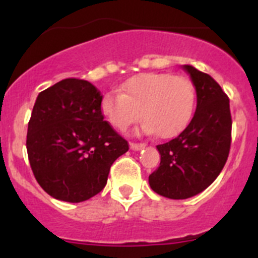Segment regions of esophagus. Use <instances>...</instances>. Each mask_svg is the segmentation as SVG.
Here are the masks:
<instances>
[{
	"label": "esophagus",
	"mask_w": 258,
	"mask_h": 258,
	"mask_svg": "<svg viewBox=\"0 0 258 258\" xmlns=\"http://www.w3.org/2000/svg\"><path fill=\"white\" fill-rule=\"evenodd\" d=\"M146 147V143H138V142H131V149L132 150H141V149H145Z\"/></svg>",
	"instance_id": "34e87169"
}]
</instances>
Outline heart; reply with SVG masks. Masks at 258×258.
I'll return each mask as SVG.
<instances>
[{
  "instance_id": "b5f03b06",
  "label": "heart",
  "mask_w": 258,
  "mask_h": 258,
  "mask_svg": "<svg viewBox=\"0 0 258 258\" xmlns=\"http://www.w3.org/2000/svg\"><path fill=\"white\" fill-rule=\"evenodd\" d=\"M197 103L192 81L183 75L142 72L129 77L121 93L109 92L102 98L101 109L115 129L125 132L141 118L146 132L172 138L187 126Z\"/></svg>"
}]
</instances>
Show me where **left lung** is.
Returning a JSON list of instances; mask_svg holds the SVG:
<instances>
[{"label": "left lung", "mask_w": 258, "mask_h": 258, "mask_svg": "<svg viewBox=\"0 0 258 258\" xmlns=\"http://www.w3.org/2000/svg\"><path fill=\"white\" fill-rule=\"evenodd\" d=\"M197 90V111L178 137L157 145L160 165L149 177L156 194L187 199L206 190L226 164L231 146L230 99L208 74L183 66Z\"/></svg>", "instance_id": "obj_1"}]
</instances>
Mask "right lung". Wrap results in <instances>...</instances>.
<instances>
[{"instance_id":"obj_1","label":"right lung","mask_w":258,"mask_h":258,"mask_svg":"<svg viewBox=\"0 0 258 258\" xmlns=\"http://www.w3.org/2000/svg\"><path fill=\"white\" fill-rule=\"evenodd\" d=\"M101 92L86 80L66 79L38 94L27 133L36 181L50 197L88 200L107 183L111 165L129 143L104 121Z\"/></svg>"}]
</instances>
